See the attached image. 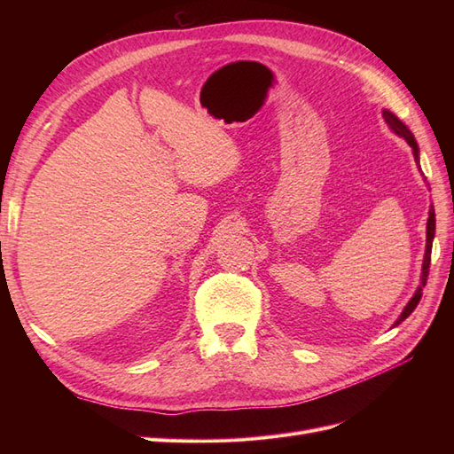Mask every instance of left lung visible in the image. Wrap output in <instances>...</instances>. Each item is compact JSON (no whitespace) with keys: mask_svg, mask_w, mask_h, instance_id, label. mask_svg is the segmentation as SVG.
Here are the masks:
<instances>
[{"mask_svg":"<svg viewBox=\"0 0 454 454\" xmlns=\"http://www.w3.org/2000/svg\"><path fill=\"white\" fill-rule=\"evenodd\" d=\"M382 117H384V121L388 122V127L395 132V134H400L402 138H405L407 140V144L413 147V155H415V160L419 162V145H417V142H415V136H413V132H411L403 122L397 119L394 114H390V112H382ZM434 235H435V212H434V206L430 208V217H428V223H426V254H424V263H422V282H420V286H419V290L415 292V295H413V299L409 301L407 303V307L403 309V312H402V316L400 318H397V322H395V325L397 324H402L407 316L413 312L415 309H417V305H419V301H420V297H422V287L426 286V280H428V270H430V255H432V242H434Z\"/></svg>","mask_w":454,"mask_h":454,"instance_id":"8db88e82","label":"left lung"}]
</instances>
